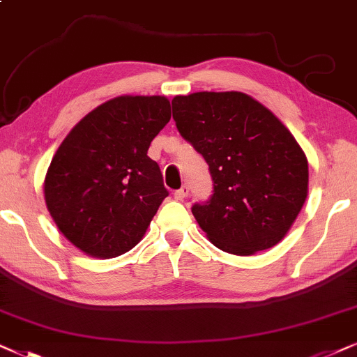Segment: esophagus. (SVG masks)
I'll return each mask as SVG.
<instances>
[{
	"label": "esophagus",
	"instance_id": "1",
	"mask_svg": "<svg viewBox=\"0 0 357 357\" xmlns=\"http://www.w3.org/2000/svg\"><path fill=\"white\" fill-rule=\"evenodd\" d=\"M188 194H189V186H188V184H183L181 188L176 189V191H174V199L183 201L184 197H188Z\"/></svg>",
	"mask_w": 357,
	"mask_h": 357
}]
</instances>
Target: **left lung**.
<instances>
[{
	"label": "left lung",
	"instance_id": "8db88e82",
	"mask_svg": "<svg viewBox=\"0 0 357 357\" xmlns=\"http://www.w3.org/2000/svg\"><path fill=\"white\" fill-rule=\"evenodd\" d=\"M171 103L178 132L209 165V201L191 207L207 238L234 255L277 245L308 194V161L293 135L242 92H196Z\"/></svg>",
	"mask_w": 357,
	"mask_h": 357
}]
</instances>
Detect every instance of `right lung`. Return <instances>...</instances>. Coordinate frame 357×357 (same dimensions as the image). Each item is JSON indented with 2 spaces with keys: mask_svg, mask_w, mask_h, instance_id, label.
<instances>
[{
  "mask_svg": "<svg viewBox=\"0 0 357 357\" xmlns=\"http://www.w3.org/2000/svg\"><path fill=\"white\" fill-rule=\"evenodd\" d=\"M171 119L166 97H116L72 128L49 166L44 197L59 231L92 257L132 250L168 189L148 156Z\"/></svg>",
  "mask_w": 357,
  "mask_h": 357,
  "instance_id": "add662e5",
  "label": "right lung"
}]
</instances>
